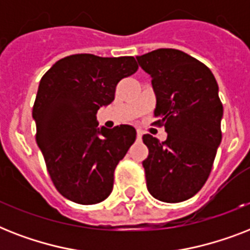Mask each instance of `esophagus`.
Returning a JSON list of instances; mask_svg holds the SVG:
<instances>
[{
	"instance_id": "1",
	"label": "esophagus",
	"mask_w": 250,
	"mask_h": 250,
	"mask_svg": "<svg viewBox=\"0 0 250 250\" xmlns=\"http://www.w3.org/2000/svg\"><path fill=\"white\" fill-rule=\"evenodd\" d=\"M137 141H141V139H143V133L140 132V131H137V136H136Z\"/></svg>"
}]
</instances>
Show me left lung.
I'll list each match as a JSON object with an SVG mask.
<instances>
[{"instance_id": "8db88e82", "label": "left lung", "mask_w": 250, "mask_h": 250, "mask_svg": "<svg viewBox=\"0 0 250 250\" xmlns=\"http://www.w3.org/2000/svg\"><path fill=\"white\" fill-rule=\"evenodd\" d=\"M152 76L157 97L153 125L167 139L144 135L149 154L143 161L149 193L164 202H182L209 178L222 141L223 106L208 66L178 49H157L136 57Z\"/></svg>"}]
</instances>
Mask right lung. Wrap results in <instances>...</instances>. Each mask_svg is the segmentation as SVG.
Here are the masks:
<instances>
[{"mask_svg":"<svg viewBox=\"0 0 250 250\" xmlns=\"http://www.w3.org/2000/svg\"><path fill=\"white\" fill-rule=\"evenodd\" d=\"M137 68L133 57L74 54L41 78L32 110L36 143L53 184L70 201L94 205L111 193L115 167L135 143L136 129H98L96 115Z\"/></svg>","mask_w":250,"mask_h":250,"instance_id":"1","label":"right lung"}]
</instances>
